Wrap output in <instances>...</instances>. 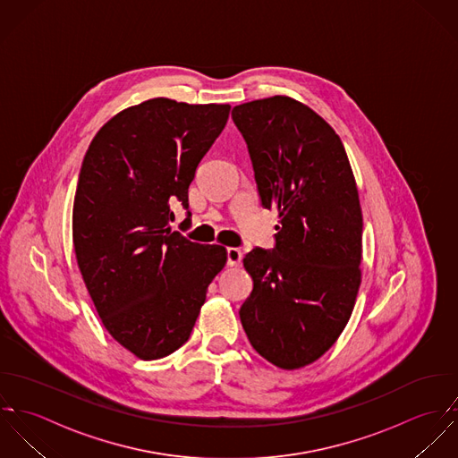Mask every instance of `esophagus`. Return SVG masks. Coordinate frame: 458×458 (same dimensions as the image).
<instances>
[{
  "label": "esophagus",
  "mask_w": 458,
  "mask_h": 458,
  "mask_svg": "<svg viewBox=\"0 0 458 458\" xmlns=\"http://www.w3.org/2000/svg\"><path fill=\"white\" fill-rule=\"evenodd\" d=\"M226 257H228V266L230 267H237L242 260V251L239 248H228L226 250Z\"/></svg>",
  "instance_id": "obj_1"
}]
</instances>
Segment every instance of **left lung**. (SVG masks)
<instances>
[{
    "instance_id": "8db88e82",
    "label": "left lung",
    "mask_w": 458,
    "mask_h": 458,
    "mask_svg": "<svg viewBox=\"0 0 458 458\" xmlns=\"http://www.w3.org/2000/svg\"><path fill=\"white\" fill-rule=\"evenodd\" d=\"M262 205L277 210L276 248L253 250V292L239 315L253 349L297 369L344 333L361 286L363 212L345 147L306 104L275 95L235 106Z\"/></svg>"
}]
</instances>
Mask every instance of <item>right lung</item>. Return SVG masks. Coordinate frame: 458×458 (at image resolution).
<instances>
[{
	"label": "right lung",
	"mask_w": 458,
	"mask_h": 458,
	"mask_svg": "<svg viewBox=\"0 0 458 458\" xmlns=\"http://www.w3.org/2000/svg\"><path fill=\"white\" fill-rule=\"evenodd\" d=\"M230 104L148 98L106 122L83 159L72 208L76 260L107 333L143 361L189 340L219 244L172 230L170 203L187 208L201 157L226 125Z\"/></svg>",
	"instance_id": "obj_1"
}]
</instances>
